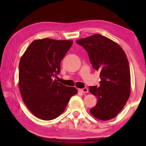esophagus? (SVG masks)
<instances>
[{"mask_svg":"<svg viewBox=\"0 0 146 146\" xmlns=\"http://www.w3.org/2000/svg\"><path fill=\"white\" fill-rule=\"evenodd\" d=\"M78 90L79 91H80V92H82V93H88V89L87 88H82V89H78Z\"/></svg>","mask_w":146,"mask_h":146,"instance_id":"esophagus-1","label":"esophagus"}]
</instances>
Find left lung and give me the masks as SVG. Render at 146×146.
Returning <instances> with one entry per match:
<instances>
[{
	"label": "left lung",
	"mask_w": 146,
	"mask_h": 146,
	"mask_svg": "<svg viewBox=\"0 0 146 146\" xmlns=\"http://www.w3.org/2000/svg\"><path fill=\"white\" fill-rule=\"evenodd\" d=\"M87 51L93 68L100 73V86H90L97 103L90 110L100 120L115 118L126 104L131 93L129 62L122 48L100 34L76 40Z\"/></svg>",
	"instance_id": "left-lung-1"
}]
</instances>
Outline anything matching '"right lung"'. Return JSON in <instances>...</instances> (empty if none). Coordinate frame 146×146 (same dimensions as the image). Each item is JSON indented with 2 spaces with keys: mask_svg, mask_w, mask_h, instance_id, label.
I'll use <instances>...</instances> for the list:
<instances>
[{
  "mask_svg": "<svg viewBox=\"0 0 146 146\" xmlns=\"http://www.w3.org/2000/svg\"><path fill=\"white\" fill-rule=\"evenodd\" d=\"M72 44V40L38 39L32 42L20 60L19 86L22 97L29 110L42 120L60 116L70 98L77 93L75 88L54 79Z\"/></svg>",
  "mask_w": 146,
  "mask_h": 146,
  "instance_id": "right-lung-1",
  "label": "right lung"
}]
</instances>
